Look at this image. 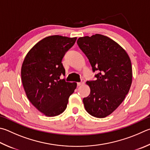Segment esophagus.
I'll list each match as a JSON object with an SVG mask.
<instances>
[{"mask_svg":"<svg viewBox=\"0 0 150 150\" xmlns=\"http://www.w3.org/2000/svg\"><path fill=\"white\" fill-rule=\"evenodd\" d=\"M84 83H85V81H84V79H82L81 80V83H77V86H79L83 85V84H84Z\"/></svg>","mask_w":150,"mask_h":150,"instance_id":"1","label":"esophagus"}]
</instances>
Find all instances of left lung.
I'll return each instance as SVG.
<instances>
[{
	"mask_svg": "<svg viewBox=\"0 0 150 150\" xmlns=\"http://www.w3.org/2000/svg\"><path fill=\"white\" fill-rule=\"evenodd\" d=\"M77 44L88 58L92 70L98 71L96 81H86L91 92L84 98L90 115L104 118L125 100L132 84V71L129 55L117 42L100 34L79 37Z\"/></svg>",
	"mask_w": 150,
	"mask_h": 150,
	"instance_id": "left-lung-1",
	"label": "left lung"
}]
</instances>
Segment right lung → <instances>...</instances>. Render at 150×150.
I'll return each mask as SVG.
<instances>
[{"mask_svg":"<svg viewBox=\"0 0 150 150\" xmlns=\"http://www.w3.org/2000/svg\"><path fill=\"white\" fill-rule=\"evenodd\" d=\"M77 37L52 35L38 42L25 57L21 75L26 96L43 115L57 116L66 109L68 100L77 87L66 82L62 59Z\"/></svg>","mask_w":150,"mask_h":150,"instance_id":"1","label":"right lung"}]
</instances>
